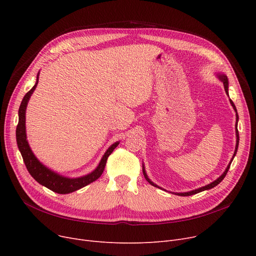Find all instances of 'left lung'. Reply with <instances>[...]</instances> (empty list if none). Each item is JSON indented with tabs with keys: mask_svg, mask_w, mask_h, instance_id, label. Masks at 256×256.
<instances>
[{
	"mask_svg": "<svg viewBox=\"0 0 256 256\" xmlns=\"http://www.w3.org/2000/svg\"><path fill=\"white\" fill-rule=\"evenodd\" d=\"M216 76L221 80V82H223V85H224V89H225V92H226V94L228 96H230V94H228V78H227V76H225L224 74H222V72H218V74H216ZM230 104H232V108H234V110L236 111V150H234V156H232V160H230V164L227 165V167H226V169H225V171L221 174V176L216 180H214V182H212L210 184H206V186H201V188H198V189H195V190H192V191H189V192H182V193H178V192H172L173 194H176V195H178V196H190V195H194V194H197V193H199V192H202V191H206V190H210V189H212V188H214V186H216L217 184H219L223 180H224V178H225V176L227 174V171H228V169H230V164H232V160H234V158L236 156V152H238V141H240V137H238V111H236V106H234V102L230 98ZM142 170H143V174H144V178H145V180L148 182L152 186H156V188H158V189H162V188L160 186H158V184H156L154 182H152L150 180V178H148V176H147V173H146V171H145V166H144V164H142ZM165 190V189H164ZM166 191V190H165Z\"/></svg>",
	"mask_w": 256,
	"mask_h": 256,
	"instance_id": "1",
	"label": "left lung"
}]
</instances>
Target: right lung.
<instances>
[{
    "mask_svg": "<svg viewBox=\"0 0 256 256\" xmlns=\"http://www.w3.org/2000/svg\"><path fill=\"white\" fill-rule=\"evenodd\" d=\"M39 78V72L37 74L36 83L32 87V89L26 94L24 96L22 104L18 109V124L16 126V142L18 147L22 154V160L24 162V165L28 169L29 173L32 176V178L39 182L40 184L44 186L48 189L52 190V192H56L58 194H68L72 193L80 188H84L87 184L96 180L104 172L106 160L109 156L113 152V150L116 148L119 144V141L113 143L109 148L106 150L104 154L102 156L100 162L98 163V167L94 169L92 172L86 174V176H80V178H67L61 174L55 172L54 170L48 168L46 165H44L40 160L36 158L34 152H32L31 147L29 145L28 140H26V106L30 100V98L33 94L34 90L37 87Z\"/></svg>",
    "mask_w": 256,
    "mask_h": 256,
    "instance_id": "obj_1",
    "label": "right lung"
}]
</instances>
